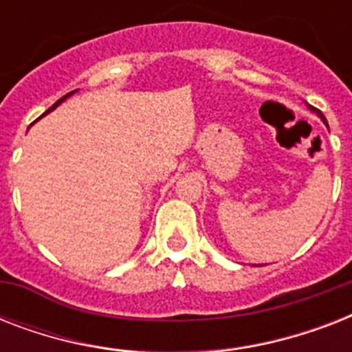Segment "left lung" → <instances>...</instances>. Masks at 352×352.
I'll list each match as a JSON object with an SVG mask.
<instances>
[{"label": "left lung", "instance_id": "left-lung-1", "mask_svg": "<svg viewBox=\"0 0 352 352\" xmlns=\"http://www.w3.org/2000/svg\"><path fill=\"white\" fill-rule=\"evenodd\" d=\"M307 107H309V109H311L312 113H316L318 117H320V118H322V120H323V124H325V126H327V120H325V117H323V115H322V111H320V109H316V107L309 106V104H307Z\"/></svg>", "mask_w": 352, "mask_h": 352}]
</instances>
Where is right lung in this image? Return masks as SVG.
<instances>
[{"mask_svg": "<svg viewBox=\"0 0 352 352\" xmlns=\"http://www.w3.org/2000/svg\"><path fill=\"white\" fill-rule=\"evenodd\" d=\"M76 91H78V89H76ZM76 91H71V93H69V95H65V96H63V98H60V100H58V102H56V104H54V106H52V107H49V109H47V111H45V113H43V115H41V117H45V115H49V113H51V111H52V109H56V107H58V106H60V104H62V102H63V100H67L69 96H71V95H74V93H76ZM41 117H40V118H41Z\"/></svg>", "mask_w": 352, "mask_h": 352, "instance_id": "right-lung-1", "label": "right lung"}]
</instances>
